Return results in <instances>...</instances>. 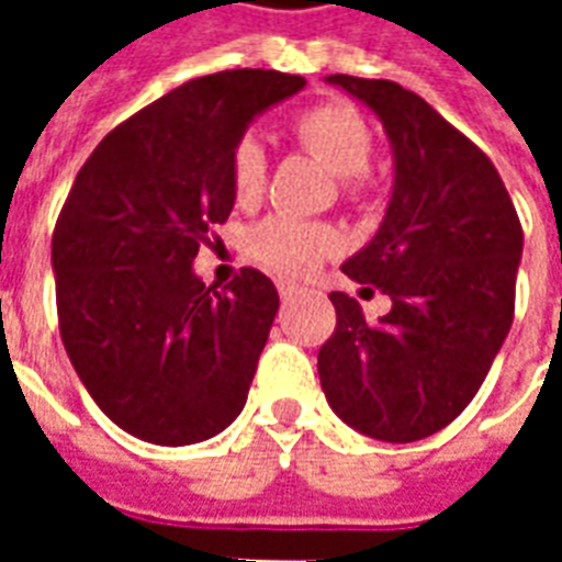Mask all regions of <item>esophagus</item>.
<instances>
[{"mask_svg":"<svg viewBox=\"0 0 562 562\" xmlns=\"http://www.w3.org/2000/svg\"><path fill=\"white\" fill-rule=\"evenodd\" d=\"M277 289H280L282 301H292V297H297V294H301V289H297L294 282H285V280L277 282Z\"/></svg>","mask_w":562,"mask_h":562,"instance_id":"obj_1","label":"esophagus"}]
</instances>
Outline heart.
I'll list each match as a JSON object with an SVG mask.
<instances>
[{
  "instance_id": "1",
  "label": "heart",
  "mask_w": 562,
  "mask_h": 562,
  "mask_svg": "<svg viewBox=\"0 0 562 562\" xmlns=\"http://www.w3.org/2000/svg\"><path fill=\"white\" fill-rule=\"evenodd\" d=\"M294 138L301 147L328 165L340 177L342 192L355 198L373 165V132L364 116L349 104L325 102L306 108L294 120ZM268 156L256 138H244L232 153V192L240 207H252L265 195ZM340 237L325 222L268 216L252 232V256L282 277H306L337 252Z\"/></svg>"
}]
</instances>
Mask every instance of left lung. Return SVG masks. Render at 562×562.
Returning <instances> with one entry per match:
<instances>
[{"label":"left lung","instance_id":"1","mask_svg":"<svg viewBox=\"0 0 562 562\" xmlns=\"http://www.w3.org/2000/svg\"><path fill=\"white\" fill-rule=\"evenodd\" d=\"M382 120L394 192L376 237L342 273L391 297L370 325L330 292L337 328L318 349L330 409L358 434L415 442L458 418L482 389L515 318L524 232L496 173L467 135L394 80L330 75Z\"/></svg>","mask_w":562,"mask_h":562}]
</instances>
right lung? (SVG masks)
<instances>
[{"mask_svg": "<svg viewBox=\"0 0 562 562\" xmlns=\"http://www.w3.org/2000/svg\"><path fill=\"white\" fill-rule=\"evenodd\" d=\"M301 75L234 68L177 87L108 132L54 228L59 334L90 397L153 446H192L240 415L280 310L244 268L222 292L192 261L234 207L232 153Z\"/></svg>", "mask_w": 562, "mask_h": 562, "instance_id": "obj_1", "label": "right lung"}]
</instances>
